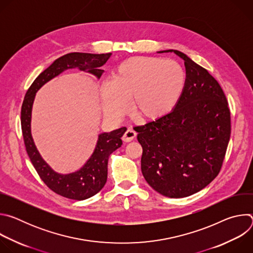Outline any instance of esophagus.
<instances>
[{"mask_svg":"<svg viewBox=\"0 0 253 253\" xmlns=\"http://www.w3.org/2000/svg\"><path fill=\"white\" fill-rule=\"evenodd\" d=\"M135 137H136L135 131L132 130V129H127L126 132L124 133V135L122 136V140H123L124 142H130V141H132Z\"/></svg>","mask_w":253,"mask_h":253,"instance_id":"34e87169","label":"esophagus"}]
</instances>
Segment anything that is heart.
Here are the masks:
<instances>
[{
    "instance_id": "1",
    "label": "heart",
    "mask_w": 253,
    "mask_h": 253,
    "mask_svg": "<svg viewBox=\"0 0 253 253\" xmlns=\"http://www.w3.org/2000/svg\"><path fill=\"white\" fill-rule=\"evenodd\" d=\"M186 85L183 67L173 60L136 56L116 68L114 80L101 87L103 109L111 118L121 117L132 99V111L145 120H156L170 113Z\"/></svg>"
}]
</instances>
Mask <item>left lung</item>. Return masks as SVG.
Segmentation results:
<instances>
[{
  "label": "left lung",
  "mask_w": 253,
  "mask_h": 253,
  "mask_svg": "<svg viewBox=\"0 0 253 253\" xmlns=\"http://www.w3.org/2000/svg\"><path fill=\"white\" fill-rule=\"evenodd\" d=\"M163 52L184 60V91L172 112L134 130L147 183L164 196L182 198L206 187L220 172L231 133L230 110L206 69L177 50Z\"/></svg>",
  "instance_id": "8db88e82"
}]
</instances>
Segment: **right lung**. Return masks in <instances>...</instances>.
<instances>
[{"instance_id":"obj_1","label":"right lung","mask_w":253,"mask_h":253,"mask_svg":"<svg viewBox=\"0 0 253 253\" xmlns=\"http://www.w3.org/2000/svg\"><path fill=\"white\" fill-rule=\"evenodd\" d=\"M111 56L106 54L69 53L57 59L50 67L44 70L35 79L28 89L21 109V126L24 143L28 156L42 181L55 193L74 200H84L97 194L105 185L108 173V160L111 153L122 145L121 137L126 131L125 127L102 133L99 135L96 148L87 163L78 171L70 174H58L42 159L36 148L31 134V114L34 98L45 83L58 76L63 71L79 68L88 71L98 78L103 74L100 69Z\"/></svg>"}]
</instances>
